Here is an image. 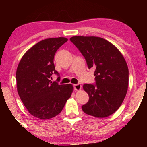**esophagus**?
Segmentation results:
<instances>
[{
	"mask_svg": "<svg viewBox=\"0 0 147 147\" xmlns=\"http://www.w3.org/2000/svg\"><path fill=\"white\" fill-rule=\"evenodd\" d=\"M74 90H75L76 91H79V90L82 89V85L80 84H74Z\"/></svg>",
	"mask_w": 147,
	"mask_h": 147,
	"instance_id": "esophagus-1",
	"label": "esophagus"
}]
</instances>
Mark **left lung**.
Masks as SVG:
<instances>
[{
    "label": "left lung",
    "instance_id": "8db88e82",
    "mask_svg": "<svg viewBox=\"0 0 147 147\" xmlns=\"http://www.w3.org/2000/svg\"><path fill=\"white\" fill-rule=\"evenodd\" d=\"M70 41L85 57L88 68L95 69L96 85L83 86L89 100L82 109L94 117H108L120 108L127 93L129 79L126 60L116 46L103 38L74 36Z\"/></svg>",
    "mask_w": 147,
    "mask_h": 147
}]
</instances>
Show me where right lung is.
Returning <instances> with one entry per match:
<instances>
[{"label":"right lung","instance_id":"1","mask_svg":"<svg viewBox=\"0 0 147 147\" xmlns=\"http://www.w3.org/2000/svg\"><path fill=\"white\" fill-rule=\"evenodd\" d=\"M65 37L46 39L26 51L17 69L16 79L19 96L28 112L42 120L59 114L74 90L72 84L59 85L50 78L55 69V53L67 41Z\"/></svg>","mask_w":147,"mask_h":147}]
</instances>
